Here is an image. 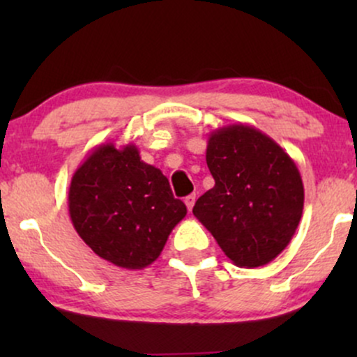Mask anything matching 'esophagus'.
<instances>
[{"label":"esophagus","instance_id":"esophagus-1","mask_svg":"<svg viewBox=\"0 0 357 357\" xmlns=\"http://www.w3.org/2000/svg\"><path fill=\"white\" fill-rule=\"evenodd\" d=\"M195 202H196V195H190V196H186V198H184V203H186L188 211L192 210V206H195Z\"/></svg>","mask_w":357,"mask_h":357}]
</instances>
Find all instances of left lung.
<instances>
[{
    "mask_svg": "<svg viewBox=\"0 0 357 357\" xmlns=\"http://www.w3.org/2000/svg\"><path fill=\"white\" fill-rule=\"evenodd\" d=\"M206 165L215 186L199 196L192 215L235 265L270 264L290 243L304 210L294 159L261 130L231 124L210 134Z\"/></svg>",
    "mask_w": 357,
    "mask_h": 357,
    "instance_id": "1",
    "label": "left lung"
}]
</instances>
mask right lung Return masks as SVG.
<instances>
[{
  "instance_id": "right-lung-1",
  "label": "right lung",
  "mask_w": 357,
  "mask_h": 357,
  "mask_svg": "<svg viewBox=\"0 0 357 357\" xmlns=\"http://www.w3.org/2000/svg\"><path fill=\"white\" fill-rule=\"evenodd\" d=\"M68 213L96 255L142 270L161 255L167 236L186 216L161 169L146 165L134 144L97 146L72 176Z\"/></svg>"
}]
</instances>
